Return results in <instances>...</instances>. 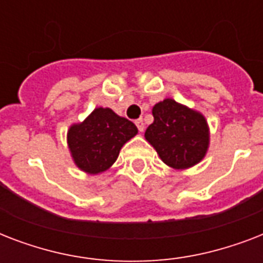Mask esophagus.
<instances>
[{"mask_svg":"<svg viewBox=\"0 0 263 263\" xmlns=\"http://www.w3.org/2000/svg\"><path fill=\"white\" fill-rule=\"evenodd\" d=\"M135 124H136V127H138V129H139V132H143V131H144V123H143V119H138V120H135Z\"/></svg>","mask_w":263,"mask_h":263,"instance_id":"esophagus-1","label":"esophagus"}]
</instances>
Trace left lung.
Masks as SVG:
<instances>
[{
  "label": "left lung",
  "mask_w": 263,
  "mask_h": 263,
  "mask_svg": "<svg viewBox=\"0 0 263 263\" xmlns=\"http://www.w3.org/2000/svg\"><path fill=\"white\" fill-rule=\"evenodd\" d=\"M154 121L144 132L161 160L175 169L198 164L208 152L209 128L200 113L164 99L153 107Z\"/></svg>",
  "instance_id": "obj_1"
}]
</instances>
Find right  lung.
Here are the masks:
<instances>
[{"label": "right lung", "mask_w": 263, "mask_h": 263, "mask_svg": "<svg viewBox=\"0 0 263 263\" xmlns=\"http://www.w3.org/2000/svg\"><path fill=\"white\" fill-rule=\"evenodd\" d=\"M138 134L132 121L106 107L95 109L82 124L68 131V144L75 164L84 172L97 175L115 164L125 142Z\"/></svg>", "instance_id": "right-lung-1"}]
</instances>
